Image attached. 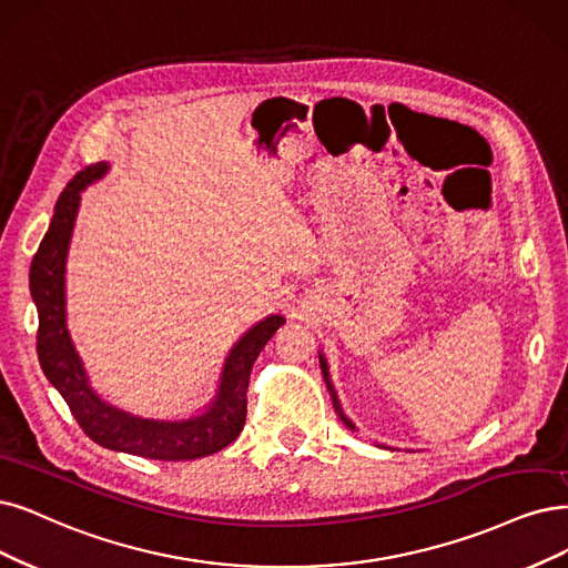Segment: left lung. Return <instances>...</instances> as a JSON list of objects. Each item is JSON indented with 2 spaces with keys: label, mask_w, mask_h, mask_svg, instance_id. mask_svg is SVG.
I'll return each instance as SVG.
<instances>
[{
  "label": "left lung",
  "mask_w": 568,
  "mask_h": 568,
  "mask_svg": "<svg viewBox=\"0 0 568 568\" xmlns=\"http://www.w3.org/2000/svg\"><path fill=\"white\" fill-rule=\"evenodd\" d=\"M321 369H323V379H325V384H327V390H329V397H332V405H334V412L339 414V418L342 422L351 428V430H355V426H353V422L351 418L344 414V409H342V403H339V397H337V390H334V386H332V382H329V367H327V361H325V355L321 353Z\"/></svg>",
  "instance_id": "1"
}]
</instances>
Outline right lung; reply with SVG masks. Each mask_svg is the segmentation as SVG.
<instances>
[{"label": "right lung", "mask_w": 568, "mask_h": 568, "mask_svg": "<svg viewBox=\"0 0 568 568\" xmlns=\"http://www.w3.org/2000/svg\"><path fill=\"white\" fill-rule=\"evenodd\" d=\"M108 163L79 171L60 194L44 241L30 266V292L39 313L37 355L47 379L65 397L81 430L104 449L156 460H192L215 454L241 435L247 414L250 372L266 342L285 323L268 316L247 329L231 348L220 376V390L210 407L184 422H159L123 412L91 388L87 369L70 339L65 323V262L81 192L108 173Z\"/></svg>", "instance_id": "1"}]
</instances>
